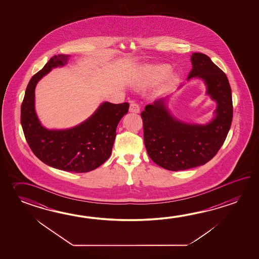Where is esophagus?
I'll list each match as a JSON object with an SVG mask.
<instances>
[{
	"instance_id": "34e87169",
	"label": "esophagus",
	"mask_w": 259,
	"mask_h": 259,
	"mask_svg": "<svg viewBox=\"0 0 259 259\" xmlns=\"http://www.w3.org/2000/svg\"><path fill=\"white\" fill-rule=\"evenodd\" d=\"M130 111L133 113H139L140 112V105L136 103H132L130 105Z\"/></svg>"
}]
</instances>
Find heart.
<instances>
[{
  "mask_svg": "<svg viewBox=\"0 0 259 259\" xmlns=\"http://www.w3.org/2000/svg\"><path fill=\"white\" fill-rule=\"evenodd\" d=\"M171 67L168 65H157L147 67L143 73V83L154 82L160 78L165 77V75L170 71ZM175 77H172L171 80H174Z\"/></svg>",
  "mask_w": 259,
  "mask_h": 259,
  "instance_id": "b5f03b06",
  "label": "heart"
}]
</instances>
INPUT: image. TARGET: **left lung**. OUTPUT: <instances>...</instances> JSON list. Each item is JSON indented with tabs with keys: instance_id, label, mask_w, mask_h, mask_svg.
I'll return each instance as SVG.
<instances>
[{
	"instance_id": "left-lung-1",
	"label": "left lung",
	"mask_w": 259,
	"mask_h": 259,
	"mask_svg": "<svg viewBox=\"0 0 259 259\" xmlns=\"http://www.w3.org/2000/svg\"><path fill=\"white\" fill-rule=\"evenodd\" d=\"M188 79L203 78L207 94L215 100V117L207 125L176 120L166 109L165 98L145 106L141 113L143 139L150 158L167 170H185L206 164L219 152L231 128L233 106L225 73L207 55L194 53Z\"/></svg>"
}]
</instances>
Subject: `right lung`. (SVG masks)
<instances>
[{
	"instance_id": "right-lung-1",
	"label": "right lung",
	"mask_w": 259,
	"mask_h": 259,
	"mask_svg": "<svg viewBox=\"0 0 259 259\" xmlns=\"http://www.w3.org/2000/svg\"><path fill=\"white\" fill-rule=\"evenodd\" d=\"M68 55H54L30 78L21 105V125L33 154L44 164L61 170L84 173L94 170L109 158L116 126L128 111V103L105 102L93 116L77 127L49 131L39 123L34 108L35 87L55 66H63Z\"/></svg>"
}]
</instances>
